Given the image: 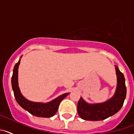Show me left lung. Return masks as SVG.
<instances>
[{"mask_svg": "<svg viewBox=\"0 0 134 134\" xmlns=\"http://www.w3.org/2000/svg\"><path fill=\"white\" fill-rule=\"evenodd\" d=\"M115 68L118 82L115 94L111 99L100 103H88L80 97L77 105L78 113L80 118L89 121L104 120L118 113L122 107L127 91L125 80L118 66H115Z\"/></svg>", "mask_w": 134, "mask_h": 134, "instance_id": "1", "label": "left lung"}]
</instances>
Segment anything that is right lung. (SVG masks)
Instances as JSON below:
<instances>
[{"label":"right lung","instance_id":"1","mask_svg":"<svg viewBox=\"0 0 134 134\" xmlns=\"http://www.w3.org/2000/svg\"><path fill=\"white\" fill-rule=\"evenodd\" d=\"M21 58L15 65L13 73L11 78L12 88L13 90L15 99L19 105L25 110L27 111L33 115L40 117V118H50L52 117L58 111L60 102L66 97L70 94L69 93H65L59 96L54 100L48 103L34 102L25 98L21 94L18 83V69L20 64Z\"/></svg>","mask_w":134,"mask_h":134}]
</instances>
